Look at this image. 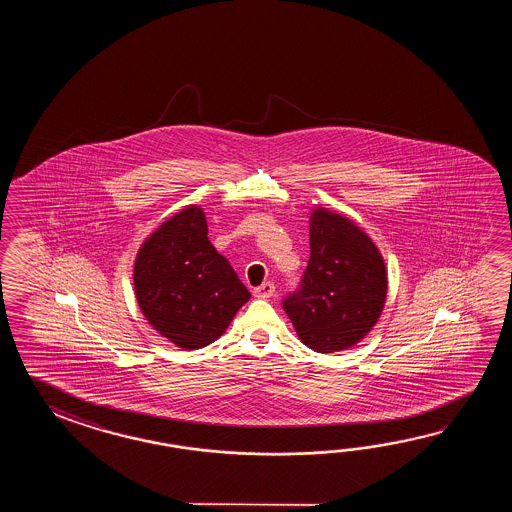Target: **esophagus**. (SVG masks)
Segmentation results:
<instances>
[{"mask_svg": "<svg viewBox=\"0 0 512 512\" xmlns=\"http://www.w3.org/2000/svg\"><path fill=\"white\" fill-rule=\"evenodd\" d=\"M274 289H276L274 283L265 282L261 283L260 287H256L252 293H254L256 298H263L265 300V298H271L272 294H274Z\"/></svg>", "mask_w": 512, "mask_h": 512, "instance_id": "1", "label": "esophagus"}]
</instances>
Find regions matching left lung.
<instances>
[{"label": "left lung", "instance_id": "1", "mask_svg": "<svg viewBox=\"0 0 512 512\" xmlns=\"http://www.w3.org/2000/svg\"><path fill=\"white\" fill-rule=\"evenodd\" d=\"M311 256L283 311L307 348H351L375 326L386 300V267L373 241L342 218L318 208L309 223Z\"/></svg>", "mask_w": 512, "mask_h": 512}]
</instances>
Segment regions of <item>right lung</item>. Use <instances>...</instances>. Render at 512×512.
<instances>
[{
  "label": "right lung",
  "instance_id": "right-lung-1",
  "mask_svg": "<svg viewBox=\"0 0 512 512\" xmlns=\"http://www.w3.org/2000/svg\"><path fill=\"white\" fill-rule=\"evenodd\" d=\"M207 234L205 212L192 205L164 221L135 260L133 282L142 313L179 348L212 344L251 298Z\"/></svg>",
  "mask_w": 512,
  "mask_h": 512
}]
</instances>
